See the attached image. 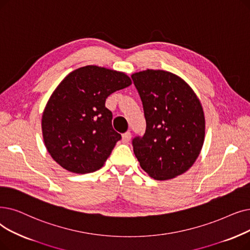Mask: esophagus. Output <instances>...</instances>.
I'll return each instance as SVG.
<instances>
[{"label":"esophagus","instance_id":"esophagus-1","mask_svg":"<svg viewBox=\"0 0 250 250\" xmlns=\"http://www.w3.org/2000/svg\"><path fill=\"white\" fill-rule=\"evenodd\" d=\"M131 138H132V135L129 132H126V133L123 134V136H122V140H123L124 143H128L129 140H131Z\"/></svg>","mask_w":250,"mask_h":250}]
</instances>
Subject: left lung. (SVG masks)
Listing matches in <instances>:
<instances>
[{
    "mask_svg": "<svg viewBox=\"0 0 250 250\" xmlns=\"http://www.w3.org/2000/svg\"><path fill=\"white\" fill-rule=\"evenodd\" d=\"M132 79L143 104L146 131L133 140L140 166L158 181L176 178L196 161L204 143L200 100L177 74L147 69Z\"/></svg>",
    "mask_w": 250,
    "mask_h": 250,
    "instance_id": "1",
    "label": "left lung"
}]
</instances>
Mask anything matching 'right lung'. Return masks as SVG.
Instances as JSON below:
<instances>
[{
  "label": "right lung",
  "instance_id": "obj_1",
  "mask_svg": "<svg viewBox=\"0 0 250 250\" xmlns=\"http://www.w3.org/2000/svg\"><path fill=\"white\" fill-rule=\"evenodd\" d=\"M132 84L121 71L86 65L63 79L42 115L45 146L57 164L74 173L100 169L121 134L112 127L107 97Z\"/></svg>",
  "mask_w": 250,
  "mask_h": 250
}]
</instances>
